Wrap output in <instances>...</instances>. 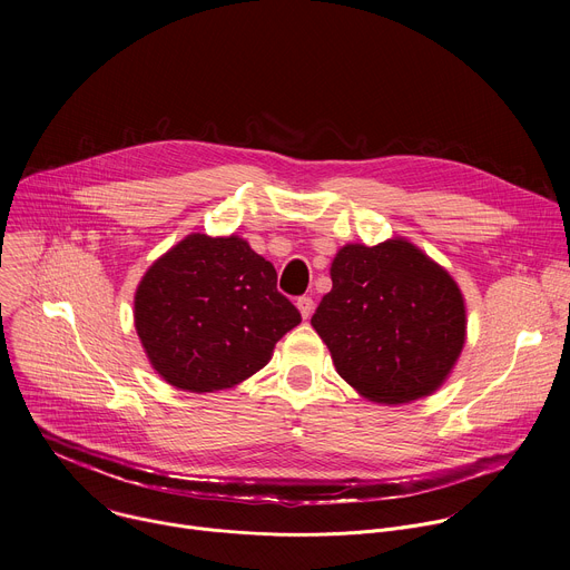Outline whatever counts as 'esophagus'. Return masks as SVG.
<instances>
[{
    "label": "esophagus",
    "mask_w": 570,
    "mask_h": 570,
    "mask_svg": "<svg viewBox=\"0 0 570 570\" xmlns=\"http://www.w3.org/2000/svg\"><path fill=\"white\" fill-rule=\"evenodd\" d=\"M297 308H299V313H302V317H304V320H306V317H311V313H313V299H311L308 295L297 297Z\"/></svg>",
    "instance_id": "1"
}]
</instances>
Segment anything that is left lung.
<instances>
[{"label":"left lung","instance_id":"left-lung-1","mask_svg":"<svg viewBox=\"0 0 570 570\" xmlns=\"http://www.w3.org/2000/svg\"><path fill=\"white\" fill-rule=\"evenodd\" d=\"M330 275L334 286L311 324L336 372L374 403L433 394L466 341L464 297L449 271L394 236L376 246L347 243Z\"/></svg>","mask_w":570,"mask_h":570}]
</instances>
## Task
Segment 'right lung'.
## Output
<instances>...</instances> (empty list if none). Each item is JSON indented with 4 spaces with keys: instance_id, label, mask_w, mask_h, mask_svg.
<instances>
[{
    "instance_id": "add662e5",
    "label": "right lung",
    "mask_w": 570,
    "mask_h": 570,
    "mask_svg": "<svg viewBox=\"0 0 570 570\" xmlns=\"http://www.w3.org/2000/svg\"><path fill=\"white\" fill-rule=\"evenodd\" d=\"M135 330L150 367L185 392L250 379L302 322L277 273L236 234H187L155 259L135 291Z\"/></svg>"
}]
</instances>
